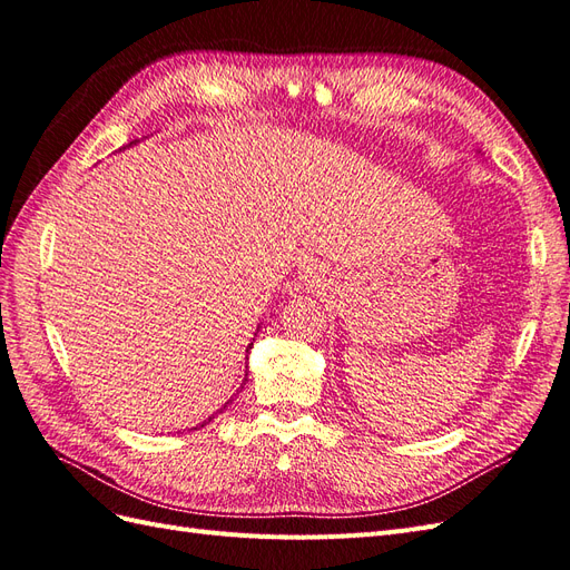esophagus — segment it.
I'll return each mask as SVG.
<instances>
[{
    "label": "esophagus",
    "mask_w": 570,
    "mask_h": 570,
    "mask_svg": "<svg viewBox=\"0 0 570 570\" xmlns=\"http://www.w3.org/2000/svg\"><path fill=\"white\" fill-rule=\"evenodd\" d=\"M299 278H304V283H312L314 278H318V268L314 264H302V275Z\"/></svg>",
    "instance_id": "1"
}]
</instances>
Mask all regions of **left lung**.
Segmentation results:
<instances>
[{"instance_id":"obj_1","label":"left lung","mask_w":570,"mask_h":570,"mask_svg":"<svg viewBox=\"0 0 570 570\" xmlns=\"http://www.w3.org/2000/svg\"><path fill=\"white\" fill-rule=\"evenodd\" d=\"M478 154H480V151H478Z\"/></svg>"}]
</instances>
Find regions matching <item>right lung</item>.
Masks as SVG:
<instances>
[{"mask_svg": "<svg viewBox=\"0 0 570 570\" xmlns=\"http://www.w3.org/2000/svg\"><path fill=\"white\" fill-rule=\"evenodd\" d=\"M132 145H137V140H135V142H130L128 147H132ZM124 149H126V147H124ZM256 333H258V327H256ZM256 333H254V335H256ZM249 350H252V344H249V347H247V354H249ZM245 375H247V373H245ZM245 383H247V377H245V381H243V385H245ZM230 402H233V400H228V402H226V404H223V406H220V409H218L216 413H223V409H226V406H228ZM212 421H214V416H209V419H206V421H202V423H199L197 428H204L206 423H212ZM197 428H195V430H197Z\"/></svg>", "mask_w": 570, "mask_h": 570, "instance_id": "add662e5", "label": "right lung"}]
</instances>
